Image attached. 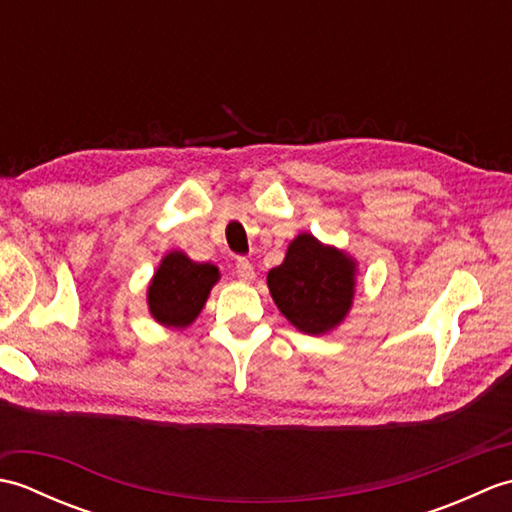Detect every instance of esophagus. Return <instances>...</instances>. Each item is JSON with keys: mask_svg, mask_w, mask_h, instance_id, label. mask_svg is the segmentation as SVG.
Returning a JSON list of instances; mask_svg holds the SVG:
<instances>
[{"mask_svg": "<svg viewBox=\"0 0 512 512\" xmlns=\"http://www.w3.org/2000/svg\"><path fill=\"white\" fill-rule=\"evenodd\" d=\"M235 275L242 281H253L255 279V268L248 262L246 257H237L235 262Z\"/></svg>", "mask_w": 512, "mask_h": 512, "instance_id": "obj_1", "label": "esophagus"}]
</instances>
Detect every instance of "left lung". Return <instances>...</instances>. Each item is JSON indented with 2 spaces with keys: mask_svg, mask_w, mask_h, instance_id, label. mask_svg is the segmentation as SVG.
I'll list each match as a JSON object with an SVG mask.
<instances>
[{
  "mask_svg": "<svg viewBox=\"0 0 512 512\" xmlns=\"http://www.w3.org/2000/svg\"><path fill=\"white\" fill-rule=\"evenodd\" d=\"M268 288L297 330L323 334L339 325L352 306L354 262L303 233L288 246L284 264L268 273Z\"/></svg>",
  "mask_w": 512,
  "mask_h": 512,
  "instance_id": "obj_1",
  "label": "left lung"
}]
</instances>
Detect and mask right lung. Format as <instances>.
<instances>
[{
    "mask_svg": "<svg viewBox=\"0 0 512 512\" xmlns=\"http://www.w3.org/2000/svg\"><path fill=\"white\" fill-rule=\"evenodd\" d=\"M220 273L213 264L191 262L187 255L169 253L149 286V310L169 328H184L204 308Z\"/></svg>",
    "mask_w": 512,
    "mask_h": 512,
    "instance_id": "add662e5",
    "label": "right lung"
}]
</instances>
